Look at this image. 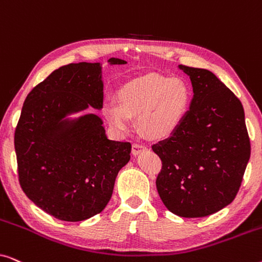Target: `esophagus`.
<instances>
[{
	"label": "esophagus",
	"instance_id": "obj_1",
	"mask_svg": "<svg viewBox=\"0 0 262 262\" xmlns=\"http://www.w3.org/2000/svg\"><path fill=\"white\" fill-rule=\"evenodd\" d=\"M144 150H146L145 145L138 144V143H134V144H132V155L134 156L139 155V154L144 151Z\"/></svg>",
	"mask_w": 262,
	"mask_h": 262
}]
</instances>
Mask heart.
<instances>
[{"instance_id":"obj_1","label":"heart","mask_w":262,"mask_h":262,"mask_svg":"<svg viewBox=\"0 0 262 262\" xmlns=\"http://www.w3.org/2000/svg\"><path fill=\"white\" fill-rule=\"evenodd\" d=\"M118 101L106 100L103 116L117 134L134 128L138 117L141 130L152 139H167L184 123L191 105V91L181 78L146 74L132 78L118 91Z\"/></svg>"}]
</instances>
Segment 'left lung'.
<instances>
[{"label": "left lung", "instance_id": "1", "mask_svg": "<svg viewBox=\"0 0 262 262\" xmlns=\"http://www.w3.org/2000/svg\"><path fill=\"white\" fill-rule=\"evenodd\" d=\"M193 99L180 128L152 150L162 160L156 187L164 206L185 218L210 216L237 194L250 157L239 100L213 73L179 66Z\"/></svg>", "mask_w": 262, "mask_h": 262}]
</instances>
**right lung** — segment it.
I'll use <instances>...</instances> for the list:
<instances>
[{
	"label": "right lung",
	"mask_w": 262,
	"mask_h": 262,
	"mask_svg": "<svg viewBox=\"0 0 262 262\" xmlns=\"http://www.w3.org/2000/svg\"><path fill=\"white\" fill-rule=\"evenodd\" d=\"M102 106V64L87 62L55 70L24 102L14 136L21 188L60 221H85L101 212L130 161V143L107 138L98 114L71 117Z\"/></svg>",
	"instance_id": "right-lung-1"
}]
</instances>
